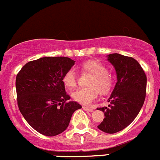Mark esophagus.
<instances>
[{
  "instance_id": "34e87169",
  "label": "esophagus",
  "mask_w": 160,
  "mask_h": 160,
  "mask_svg": "<svg viewBox=\"0 0 160 160\" xmlns=\"http://www.w3.org/2000/svg\"><path fill=\"white\" fill-rule=\"evenodd\" d=\"M82 108H83V109L85 110V111H89V112H92V111H93V109H92V108H88V107H85V106H83V107H82Z\"/></svg>"
}]
</instances>
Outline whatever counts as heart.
<instances>
[{
  "label": "heart",
  "instance_id": "1",
  "mask_svg": "<svg viewBox=\"0 0 160 160\" xmlns=\"http://www.w3.org/2000/svg\"><path fill=\"white\" fill-rule=\"evenodd\" d=\"M81 69L92 74L85 88H80L72 94V98L82 104H90L98 96L109 93L114 87V79L111 74L108 72L105 65L96 60H88L82 63ZM62 82L68 88H73L77 85V74L73 68H69L65 72Z\"/></svg>",
  "mask_w": 160,
  "mask_h": 160
}]
</instances>
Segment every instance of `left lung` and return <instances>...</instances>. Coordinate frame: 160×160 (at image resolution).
<instances>
[{
  "label": "left lung",
  "instance_id": "left-lung-1",
  "mask_svg": "<svg viewBox=\"0 0 160 160\" xmlns=\"http://www.w3.org/2000/svg\"><path fill=\"white\" fill-rule=\"evenodd\" d=\"M108 59L114 66L117 82L111 97L109 108H98L104 113L98 126L108 133H114L130 125L143 105L147 92V75L140 63L133 58L113 53Z\"/></svg>",
  "mask_w": 160,
  "mask_h": 160
}]
</instances>
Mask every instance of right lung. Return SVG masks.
I'll return each mask as SVG.
<instances>
[{
    "instance_id": "1",
    "label": "right lung",
    "mask_w": 160,
    "mask_h": 160,
    "mask_svg": "<svg viewBox=\"0 0 160 160\" xmlns=\"http://www.w3.org/2000/svg\"><path fill=\"white\" fill-rule=\"evenodd\" d=\"M75 61L68 57H43L27 62L17 75L20 113L39 133L53 137L68 128L72 115L82 106L65 91L62 77Z\"/></svg>"
}]
</instances>
